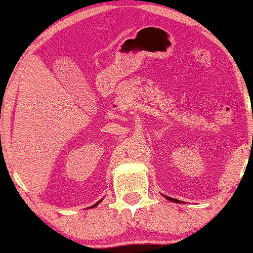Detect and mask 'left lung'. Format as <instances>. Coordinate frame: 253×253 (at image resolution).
<instances>
[{
  "label": "left lung",
  "mask_w": 253,
  "mask_h": 253,
  "mask_svg": "<svg viewBox=\"0 0 253 253\" xmlns=\"http://www.w3.org/2000/svg\"><path fill=\"white\" fill-rule=\"evenodd\" d=\"M165 198H166V199L171 200V202H174V203H180V202H179V200H176V199H174V198H171V197H166V196H165Z\"/></svg>",
  "instance_id": "1"
}]
</instances>
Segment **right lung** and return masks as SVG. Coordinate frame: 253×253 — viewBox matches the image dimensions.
<instances>
[{"label":"right lung","instance_id":"1","mask_svg":"<svg viewBox=\"0 0 253 253\" xmlns=\"http://www.w3.org/2000/svg\"><path fill=\"white\" fill-rule=\"evenodd\" d=\"M100 202H101V200H100ZM100 202H97V203H96V204H95V205H93V206H92V208H95V206H96V205H97V204H99V203H100Z\"/></svg>","mask_w":253,"mask_h":253}]
</instances>
